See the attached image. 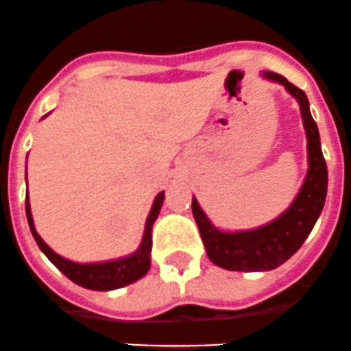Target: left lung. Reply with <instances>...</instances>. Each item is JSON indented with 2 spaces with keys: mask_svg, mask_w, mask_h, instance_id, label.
Listing matches in <instances>:
<instances>
[{
  "mask_svg": "<svg viewBox=\"0 0 351 351\" xmlns=\"http://www.w3.org/2000/svg\"><path fill=\"white\" fill-rule=\"evenodd\" d=\"M261 75L266 80L283 85L287 93L299 103L308 140V171L290 206L271 222L254 229L223 230L215 227L203 208L199 206L197 199L192 197V215L208 258L215 266L227 271L255 273L282 266L306 241L324 210L327 195V164L322 154L317 122L309 112L308 97L282 75L273 71H262Z\"/></svg>",
  "mask_w": 351,
  "mask_h": 351,
  "instance_id": "left-lung-1",
  "label": "left lung"
}]
</instances>
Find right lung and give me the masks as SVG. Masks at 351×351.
I'll return each mask as SVG.
<instances>
[{"label": "right lung", "instance_id": "obj_1", "mask_svg": "<svg viewBox=\"0 0 351 351\" xmlns=\"http://www.w3.org/2000/svg\"><path fill=\"white\" fill-rule=\"evenodd\" d=\"M49 115V113H47ZM45 115V117H47ZM43 117V119H45ZM26 182H27V164H26ZM164 203V191L159 192L154 199L152 208H150V213L147 217V222H145V230L143 238H141L140 246L132 254L124 255V257L112 258V261H103V262H75L69 261V258L62 257V255L56 254V252L47 245L42 239V236L36 232V227H34L33 215H31V204H29V194H26V217L27 223H29L31 234H33L34 241L40 246V250L47 255L53 266L58 267L64 276H68L69 280L77 285L84 287V289L89 290H115L122 289L125 285H131V283L138 282L140 278H143L145 274L150 269V252H152V227L154 222L159 217V211L162 208Z\"/></svg>", "mask_w": 351, "mask_h": 351}]
</instances>
